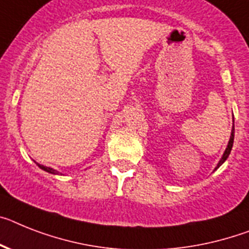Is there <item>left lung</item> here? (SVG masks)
I'll return each mask as SVG.
<instances>
[{"instance_id":"1","label":"left lung","mask_w":249,"mask_h":249,"mask_svg":"<svg viewBox=\"0 0 249 249\" xmlns=\"http://www.w3.org/2000/svg\"><path fill=\"white\" fill-rule=\"evenodd\" d=\"M234 123V121H233ZM233 142H234V124H233V126H231V138H229V142H228V145L227 148H225L224 153H223V156H221L220 160L218 162V164H216V167H215V170L216 171L219 168V167L221 166V164L224 163L225 160H227V158L229 157V154H231V148H233Z\"/></svg>"}]
</instances>
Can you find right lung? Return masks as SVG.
I'll use <instances>...</instances> for the list:
<instances>
[{
    "label": "right lung",
    "instance_id": "add662e5",
    "mask_svg": "<svg viewBox=\"0 0 249 249\" xmlns=\"http://www.w3.org/2000/svg\"><path fill=\"white\" fill-rule=\"evenodd\" d=\"M36 164L39 166V168H41V170L45 171V172L52 173V175H62V173L58 172L57 170H53V168H50V167H45V166H43V164H39V163H36Z\"/></svg>",
    "mask_w": 249,
    "mask_h": 249
}]
</instances>
